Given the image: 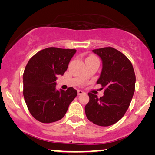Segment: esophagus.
Masks as SVG:
<instances>
[{"mask_svg":"<svg viewBox=\"0 0 155 155\" xmlns=\"http://www.w3.org/2000/svg\"><path fill=\"white\" fill-rule=\"evenodd\" d=\"M83 94H84V92H83V91H82V90H78V95H82Z\"/></svg>","mask_w":155,"mask_h":155,"instance_id":"esophagus-1","label":"esophagus"}]
</instances>
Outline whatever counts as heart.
I'll use <instances>...</instances> for the list:
<instances>
[{"instance_id":"obj_1","label":"heart","mask_w":155,"mask_h":155,"mask_svg":"<svg viewBox=\"0 0 155 155\" xmlns=\"http://www.w3.org/2000/svg\"><path fill=\"white\" fill-rule=\"evenodd\" d=\"M90 57H94V56H90ZM90 57H89V58H90Z\"/></svg>"}]
</instances>
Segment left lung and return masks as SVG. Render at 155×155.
<instances>
[{
	"label": "left lung",
	"instance_id": "8db88e82",
	"mask_svg": "<svg viewBox=\"0 0 155 155\" xmlns=\"http://www.w3.org/2000/svg\"><path fill=\"white\" fill-rule=\"evenodd\" d=\"M102 61V70L97 84L104 88L98 98L89 92L90 101L84 110L87 118L100 126H111L126 114L132 100L135 87L133 65L124 54L112 47L92 50Z\"/></svg>",
	"mask_w": 155,
	"mask_h": 155
}]
</instances>
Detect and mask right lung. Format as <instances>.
<instances>
[{
  "label": "right lung",
  "mask_w": 155,
  "mask_h": 155,
  "mask_svg": "<svg viewBox=\"0 0 155 155\" xmlns=\"http://www.w3.org/2000/svg\"><path fill=\"white\" fill-rule=\"evenodd\" d=\"M75 49L49 47L29 59L23 74V95L29 112L44 124L61 120L78 94L77 90H56L57 75H63Z\"/></svg>",
  "instance_id": "right-lung-1"
}]
</instances>
